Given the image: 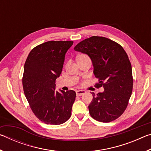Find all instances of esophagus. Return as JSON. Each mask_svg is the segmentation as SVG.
Wrapping results in <instances>:
<instances>
[{
  "label": "esophagus",
  "instance_id": "obj_1",
  "mask_svg": "<svg viewBox=\"0 0 151 151\" xmlns=\"http://www.w3.org/2000/svg\"><path fill=\"white\" fill-rule=\"evenodd\" d=\"M86 93V91H83V90H78V91H76V94L77 96H81L83 95V94H85Z\"/></svg>",
  "mask_w": 151,
  "mask_h": 151
}]
</instances>
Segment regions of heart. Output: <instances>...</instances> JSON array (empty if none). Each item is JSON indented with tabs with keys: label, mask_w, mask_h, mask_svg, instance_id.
<instances>
[{
	"label": "heart",
	"mask_w": 151,
	"mask_h": 151,
	"mask_svg": "<svg viewBox=\"0 0 151 151\" xmlns=\"http://www.w3.org/2000/svg\"><path fill=\"white\" fill-rule=\"evenodd\" d=\"M83 56H86V55H81V56H79L78 57H83Z\"/></svg>",
	"instance_id": "1"
}]
</instances>
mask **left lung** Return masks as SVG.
<instances>
[{
	"label": "left lung",
	"instance_id": "1",
	"mask_svg": "<svg viewBox=\"0 0 151 151\" xmlns=\"http://www.w3.org/2000/svg\"><path fill=\"white\" fill-rule=\"evenodd\" d=\"M76 51L88 55L99 79L96 88L104 92L95 95L88 106L94 119L109 122L122 115L126 110L133 85L131 64L124 48L118 43L103 37L93 36L78 43Z\"/></svg>",
	"mask_w": 151,
	"mask_h": 151
}]
</instances>
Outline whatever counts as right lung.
Instances as JSON below:
<instances>
[{"instance_id":"right-lung-1","label":"right lung","mask_w":151,"mask_h":151,"mask_svg":"<svg viewBox=\"0 0 151 151\" xmlns=\"http://www.w3.org/2000/svg\"><path fill=\"white\" fill-rule=\"evenodd\" d=\"M73 41H48L30 51L24 66L22 86L33 113L47 124H61L71 116L76 93L55 91V81Z\"/></svg>"}]
</instances>
